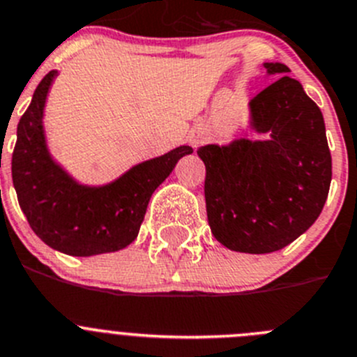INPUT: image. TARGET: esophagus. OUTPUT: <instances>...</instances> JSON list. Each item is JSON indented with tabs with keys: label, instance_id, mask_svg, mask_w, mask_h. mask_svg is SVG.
Listing matches in <instances>:
<instances>
[{
	"label": "esophagus",
	"instance_id": "obj_1",
	"mask_svg": "<svg viewBox=\"0 0 357 357\" xmlns=\"http://www.w3.org/2000/svg\"><path fill=\"white\" fill-rule=\"evenodd\" d=\"M199 142H201V141H194V144H199Z\"/></svg>",
	"mask_w": 357,
	"mask_h": 357
}]
</instances>
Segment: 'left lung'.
Returning <instances> with one entry per match:
<instances>
[{
	"instance_id": "obj_1",
	"label": "left lung",
	"mask_w": 357,
	"mask_h": 357,
	"mask_svg": "<svg viewBox=\"0 0 357 357\" xmlns=\"http://www.w3.org/2000/svg\"><path fill=\"white\" fill-rule=\"evenodd\" d=\"M269 73H287L266 63ZM252 125L269 141L202 146L204 197L213 236L243 254H271L308 231L331 185V153L317 103L289 75L252 102Z\"/></svg>"
}]
</instances>
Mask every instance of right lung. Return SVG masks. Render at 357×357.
Here are the masks:
<instances>
[{"label":"right lung","instance_id":"obj_1","mask_svg":"<svg viewBox=\"0 0 357 357\" xmlns=\"http://www.w3.org/2000/svg\"><path fill=\"white\" fill-rule=\"evenodd\" d=\"M54 75L52 70L36 86L17 125L12 179L19 206L33 232L63 254L89 257L118 252L137 238L153 192L194 149L179 146L139 163L107 186L77 185L52 162L43 139V105Z\"/></svg>","mask_w":357,"mask_h":357}]
</instances>
